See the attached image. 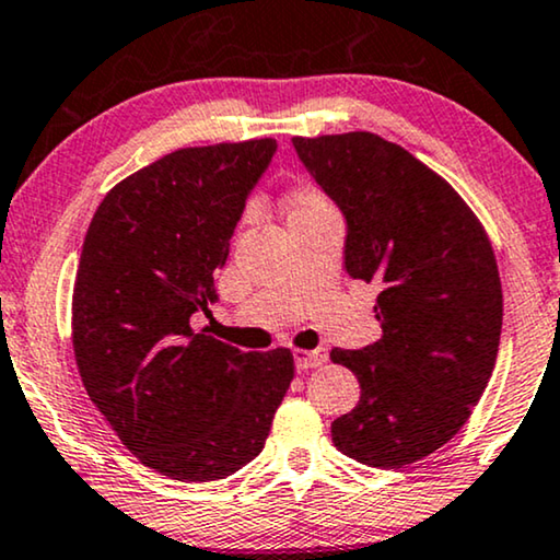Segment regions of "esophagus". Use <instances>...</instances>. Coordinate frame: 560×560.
Returning a JSON list of instances; mask_svg holds the SVG:
<instances>
[{
  "instance_id": "1",
  "label": "esophagus",
  "mask_w": 560,
  "mask_h": 560,
  "mask_svg": "<svg viewBox=\"0 0 560 560\" xmlns=\"http://www.w3.org/2000/svg\"><path fill=\"white\" fill-rule=\"evenodd\" d=\"M327 363V350L325 348H315V350H296L294 353V366L296 371H307V369H317Z\"/></svg>"
}]
</instances>
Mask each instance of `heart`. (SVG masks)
<instances>
[{
  "label": "heart",
  "instance_id": "b5f03b06",
  "mask_svg": "<svg viewBox=\"0 0 560 560\" xmlns=\"http://www.w3.org/2000/svg\"><path fill=\"white\" fill-rule=\"evenodd\" d=\"M327 210V202L315 189H300L292 194V202H289V220L304 218V214Z\"/></svg>",
  "mask_w": 560,
  "mask_h": 560
}]
</instances>
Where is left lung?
I'll return each instance as SVG.
<instances>
[{"label":"left lung","mask_w":560,"mask_h":560,"mask_svg":"<svg viewBox=\"0 0 560 560\" xmlns=\"http://www.w3.org/2000/svg\"><path fill=\"white\" fill-rule=\"evenodd\" d=\"M292 143L346 220V273L382 287V340L330 353L361 384L358 405L332 422V443L358 464H415L464 428L494 371V250L458 194L401 145L374 132Z\"/></svg>","instance_id":"obj_1"}]
</instances>
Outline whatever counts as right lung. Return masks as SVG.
Listing matches in <instances>:
<instances>
[{
    "instance_id": "right-lung-1",
    "label": "right lung",
    "mask_w": 560,
    "mask_h": 560,
    "mask_svg": "<svg viewBox=\"0 0 560 560\" xmlns=\"http://www.w3.org/2000/svg\"><path fill=\"white\" fill-rule=\"evenodd\" d=\"M276 140L184 148L96 207L73 284L81 382L130 453L168 479L218 481L264 451L294 378L287 348L194 332Z\"/></svg>"
}]
</instances>
